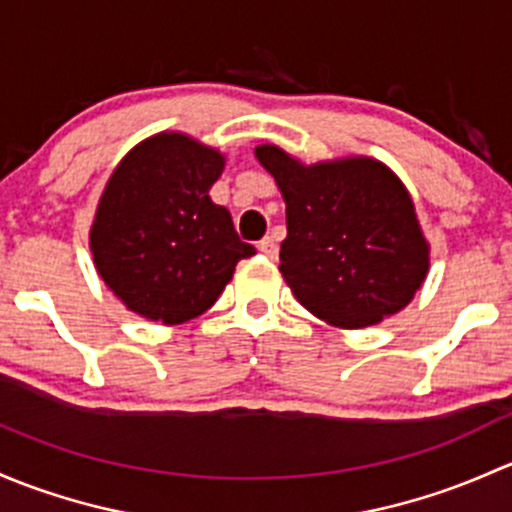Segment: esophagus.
<instances>
[{"mask_svg":"<svg viewBox=\"0 0 512 512\" xmlns=\"http://www.w3.org/2000/svg\"><path fill=\"white\" fill-rule=\"evenodd\" d=\"M258 251H261V254H266L268 258H276L278 256V241L273 239V236H266V239L258 241Z\"/></svg>","mask_w":512,"mask_h":512,"instance_id":"esophagus-1","label":"esophagus"}]
</instances>
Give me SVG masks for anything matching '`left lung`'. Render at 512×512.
I'll return each instance as SVG.
<instances>
[{"label":"left lung","instance_id":"obj_1","mask_svg":"<svg viewBox=\"0 0 512 512\" xmlns=\"http://www.w3.org/2000/svg\"><path fill=\"white\" fill-rule=\"evenodd\" d=\"M254 152L286 202L278 271L305 310L357 330L412 303L429 241L402 179L362 155L303 165L278 145Z\"/></svg>","mask_w":512,"mask_h":512}]
</instances>
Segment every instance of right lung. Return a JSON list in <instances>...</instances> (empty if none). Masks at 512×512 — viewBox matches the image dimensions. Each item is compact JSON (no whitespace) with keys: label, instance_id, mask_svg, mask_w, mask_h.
Here are the masks:
<instances>
[{"label":"right lung","instance_id":"add662e5","mask_svg":"<svg viewBox=\"0 0 512 512\" xmlns=\"http://www.w3.org/2000/svg\"><path fill=\"white\" fill-rule=\"evenodd\" d=\"M217 147L157 133L120 160L98 199L91 251L98 276L128 310L162 325L197 318L217 303L241 258L229 209L209 197L224 172Z\"/></svg>","mask_w":512,"mask_h":512}]
</instances>
